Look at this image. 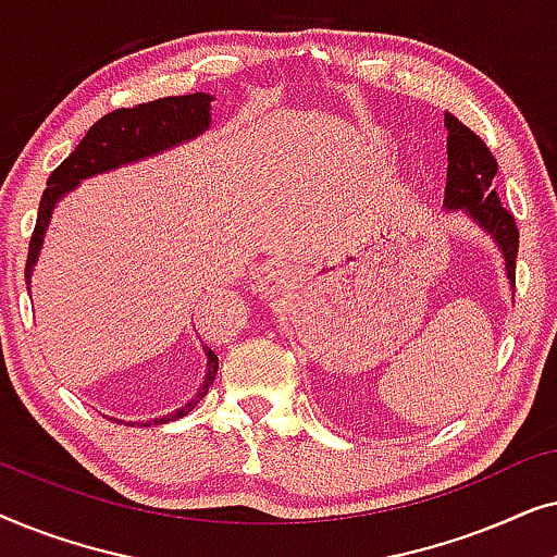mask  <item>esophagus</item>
<instances>
[{"mask_svg": "<svg viewBox=\"0 0 557 557\" xmlns=\"http://www.w3.org/2000/svg\"><path fill=\"white\" fill-rule=\"evenodd\" d=\"M281 278H284V271H281L278 265H273V269H265V273H263V284H269V286L281 284Z\"/></svg>", "mask_w": 557, "mask_h": 557, "instance_id": "34e87169", "label": "esophagus"}]
</instances>
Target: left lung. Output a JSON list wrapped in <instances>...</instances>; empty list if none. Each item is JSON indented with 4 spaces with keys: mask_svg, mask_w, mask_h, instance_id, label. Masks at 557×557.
<instances>
[{
    "mask_svg": "<svg viewBox=\"0 0 557 557\" xmlns=\"http://www.w3.org/2000/svg\"><path fill=\"white\" fill-rule=\"evenodd\" d=\"M444 126L448 132L444 210L461 212L479 231L490 235V240L499 248L509 288L515 294V261L517 246H520V233H517L515 218L502 208L499 195L492 187L494 174H497V159L492 157L486 144L471 128L463 126L448 111L444 116Z\"/></svg>",
    "mask_w": 557,
    "mask_h": 557,
    "instance_id": "1",
    "label": "left lung"
}]
</instances>
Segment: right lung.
<instances>
[{"label": "right lung", "mask_w": 557, "mask_h": 557, "mask_svg": "<svg viewBox=\"0 0 557 557\" xmlns=\"http://www.w3.org/2000/svg\"><path fill=\"white\" fill-rule=\"evenodd\" d=\"M212 98L210 94H189V96H170L159 98V101H149L134 109H119L106 113L101 121H96L83 136V141L75 147L71 157L50 174L48 187H45L40 212H37V225L29 240V253L25 265V281L29 292V281H33V271L40 258L45 233H48L50 218L55 212L58 202L65 195H71L83 180L96 177V174L116 172L126 164H136L141 159H151L157 154H164L174 147L197 139L208 132L212 124ZM202 352L208 357V370H205L202 385L189 398L185 406L172 410V413L151 418V421H139L141 425H159L177 421V418L187 416L189 410L197 406V400L205 398L212 380L218 375V355L212 352L208 345H202ZM119 421V418H116ZM121 423H136V421H121Z\"/></svg>", "instance_id": "add662e5"}]
</instances>
